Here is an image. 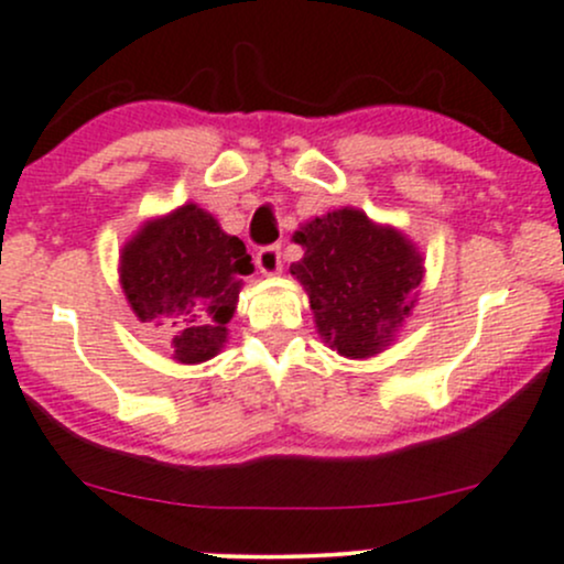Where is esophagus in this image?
I'll use <instances>...</instances> for the list:
<instances>
[{"instance_id":"1","label":"esophagus","mask_w":564,"mask_h":564,"mask_svg":"<svg viewBox=\"0 0 564 564\" xmlns=\"http://www.w3.org/2000/svg\"><path fill=\"white\" fill-rule=\"evenodd\" d=\"M256 263L258 269L263 271V274H280L282 269V247L280 245H265L260 247L258 256H256Z\"/></svg>"}]
</instances>
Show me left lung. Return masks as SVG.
<instances>
[{
	"mask_svg": "<svg viewBox=\"0 0 564 564\" xmlns=\"http://www.w3.org/2000/svg\"><path fill=\"white\" fill-rule=\"evenodd\" d=\"M295 241L306 252L290 274L306 288L319 336L347 357H371L387 347L422 282L414 245L357 209L314 217Z\"/></svg>",
	"mask_w": 564,
	"mask_h": 564,
	"instance_id": "left-lung-1",
	"label": "left lung"
}]
</instances>
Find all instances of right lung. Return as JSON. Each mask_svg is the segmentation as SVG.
<instances>
[{
  "label": "right lung",
  "instance_id": "obj_1",
  "mask_svg": "<svg viewBox=\"0 0 564 564\" xmlns=\"http://www.w3.org/2000/svg\"><path fill=\"white\" fill-rule=\"evenodd\" d=\"M252 263L245 241L220 231L209 212L185 204L148 223L120 256V282L142 323L169 319L180 362L220 352L234 317L241 274Z\"/></svg>",
  "mask_w": 564,
  "mask_h": 564
}]
</instances>
